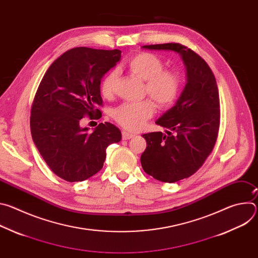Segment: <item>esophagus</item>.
<instances>
[{"label": "esophagus", "mask_w": 258, "mask_h": 258, "mask_svg": "<svg viewBox=\"0 0 258 258\" xmlns=\"http://www.w3.org/2000/svg\"><path fill=\"white\" fill-rule=\"evenodd\" d=\"M135 135H133V134H131V133H127V132H122V139L123 140H130V139H132L133 137H134Z\"/></svg>", "instance_id": "obj_1"}]
</instances>
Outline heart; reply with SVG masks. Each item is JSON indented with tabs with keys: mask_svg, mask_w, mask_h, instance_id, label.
<instances>
[{
	"mask_svg": "<svg viewBox=\"0 0 258 258\" xmlns=\"http://www.w3.org/2000/svg\"><path fill=\"white\" fill-rule=\"evenodd\" d=\"M163 61L156 55L141 52L133 56L127 62L131 75L145 82L144 93L148 95L159 108L169 107L177 98L180 81L175 72L164 70ZM116 71H110L103 78L100 91L103 97L111 98L116 87ZM154 113V105L145 100L139 103H125L117 107L114 119L124 128L137 131L143 127L146 120Z\"/></svg>",
	"mask_w": 258,
	"mask_h": 258,
	"instance_id": "obj_1",
	"label": "heart"
}]
</instances>
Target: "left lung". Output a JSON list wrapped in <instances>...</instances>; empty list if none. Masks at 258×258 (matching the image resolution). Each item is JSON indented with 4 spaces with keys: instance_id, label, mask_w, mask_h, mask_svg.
<instances>
[{
    "instance_id": "1",
    "label": "left lung",
    "mask_w": 258,
    "mask_h": 258,
    "mask_svg": "<svg viewBox=\"0 0 258 258\" xmlns=\"http://www.w3.org/2000/svg\"><path fill=\"white\" fill-rule=\"evenodd\" d=\"M143 48L175 52L187 70V84L175 105L156 120L167 128L166 135H143L144 171L160 181L175 182L194 174L213 149L220 119L218 89L208 64L191 49L176 43Z\"/></svg>"
}]
</instances>
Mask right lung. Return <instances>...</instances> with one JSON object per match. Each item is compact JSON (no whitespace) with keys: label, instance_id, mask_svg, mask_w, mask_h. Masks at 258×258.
I'll list each match as a JSON object with an SVG mask.
<instances>
[{"label":"right lung","instance_id":"add662e5","mask_svg":"<svg viewBox=\"0 0 258 258\" xmlns=\"http://www.w3.org/2000/svg\"><path fill=\"white\" fill-rule=\"evenodd\" d=\"M119 50L71 49L56 59L35 93L30 131L43 159L59 177L83 181L102 169L107 147L121 140L110 122L93 133L81 127L86 115L102 116L100 84L105 73L120 60Z\"/></svg>","mask_w":258,"mask_h":258}]
</instances>
